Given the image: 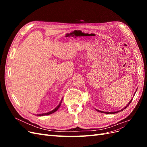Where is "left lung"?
<instances>
[{
    "mask_svg": "<svg viewBox=\"0 0 147 147\" xmlns=\"http://www.w3.org/2000/svg\"><path fill=\"white\" fill-rule=\"evenodd\" d=\"M132 100V99H131V100H130V102H129V104H127V105L125 107H124V109H121V110H119V111H117V112H102V111H100V110H97L96 109V110L97 111H98V112H101V113H106V114H112V113H118V112H122V111H123L124 109H125L126 107H127L129 105V104L131 103V101Z\"/></svg>",
    "mask_w": 147,
    "mask_h": 147,
    "instance_id": "1",
    "label": "left lung"
}]
</instances>
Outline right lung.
Listing matches in <instances>:
<instances>
[{
	"label": "right lung",
	"mask_w": 147,
	"mask_h": 147,
	"mask_svg": "<svg viewBox=\"0 0 147 147\" xmlns=\"http://www.w3.org/2000/svg\"><path fill=\"white\" fill-rule=\"evenodd\" d=\"M62 100H63V99H62ZM61 102H62V100L61 101L59 104L58 105H57L54 110H53L52 111H51V112H49L45 113H42V114H37V116H44V115H50V114H51V113H53L54 112H55L56 111H57V110L60 107L61 104Z\"/></svg>",
	"instance_id": "add662e5"
}]
</instances>
